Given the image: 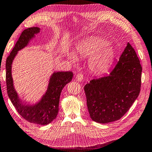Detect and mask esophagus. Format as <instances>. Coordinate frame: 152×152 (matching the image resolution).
<instances>
[{"instance_id":"obj_1","label":"esophagus","mask_w":152,"mask_h":152,"mask_svg":"<svg viewBox=\"0 0 152 152\" xmlns=\"http://www.w3.org/2000/svg\"><path fill=\"white\" fill-rule=\"evenodd\" d=\"M76 80L78 81H79V82H80V81H82V80H83V79H84V76H83V74H80V73H79V74H78L76 75Z\"/></svg>"}]
</instances>
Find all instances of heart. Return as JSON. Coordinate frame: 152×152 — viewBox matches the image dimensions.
I'll use <instances>...</instances> for the list:
<instances>
[{
	"label": "heart",
	"mask_w": 152,
	"mask_h": 152,
	"mask_svg": "<svg viewBox=\"0 0 152 152\" xmlns=\"http://www.w3.org/2000/svg\"><path fill=\"white\" fill-rule=\"evenodd\" d=\"M76 52L83 58H89L88 65L94 73L102 74L112 66L115 57V51L106 39L100 37H90L82 40L76 45ZM71 61L77 60L73 53H69Z\"/></svg>",
	"instance_id": "1"
}]
</instances>
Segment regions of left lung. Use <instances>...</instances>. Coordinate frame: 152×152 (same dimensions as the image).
<instances>
[{"label":"left lung","instance_id":"obj_1","mask_svg":"<svg viewBox=\"0 0 152 152\" xmlns=\"http://www.w3.org/2000/svg\"><path fill=\"white\" fill-rule=\"evenodd\" d=\"M142 67L129 43L108 76L91 80L84 86L92 121L107 123L121 119L139 96Z\"/></svg>","mask_w":152,"mask_h":152}]
</instances>
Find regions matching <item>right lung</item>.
Segmentation results:
<instances>
[{"label": "right lung", "mask_w": 152, "mask_h": 152, "mask_svg": "<svg viewBox=\"0 0 152 152\" xmlns=\"http://www.w3.org/2000/svg\"><path fill=\"white\" fill-rule=\"evenodd\" d=\"M40 31L39 27H30L21 33L6 61V83L7 94L19 114L30 123L45 125L54 120L59 110L61 92L73 77L72 72H58L51 75L47 91L38 103L34 105L23 103L13 86L11 74L12 63L17 51L27 46L29 41Z\"/></svg>", "instance_id": "add662e5"}]
</instances>
